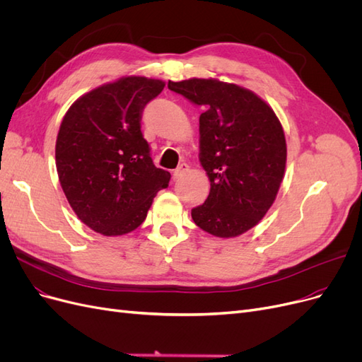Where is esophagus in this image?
Masks as SVG:
<instances>
[{
    "mask_svg": "<svg viewBox=\"0 0 362 362\" xmlns=\"http://www.w3.org/2000/svg\"><path fill=\"white\" fill-rule=\"evenodd\" d=\"M188 173H189V165L182 163L176 170H174V179H182V177H185Z\"/></svg>",
    "mask_w": 362,
    "mask_h": 362,
    "instance_id": "1",
    "label": "esophagus"
}]
</instances>
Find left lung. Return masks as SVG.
<instances>
[{
	"label": "left lung",
	"mask_w": 362,
	"mask_h": 362,
	"mask_svg": "<svg viewBox=\"0 0 362 362\" xmlns=\"http://www.w3.org/2000/svg\"><path fill=\"white\" fill-rule=\"evenodd\" d=\"M168 89L202 105L199 164L210 180L197 226L221 238L242 235L273 206L286 167L285 132L255 92L218 78L168 82Z\"/></svg>",
	"instance_id": "left-lung-1"
}]
</instances>
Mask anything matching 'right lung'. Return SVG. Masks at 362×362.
I'll return each instance as SVG.
<instances>
[{"label":"right lung","mask_w":362,"mask_h":362,"mask_svg":"<svg viewBox=\"0 0 362 362\" xmlns=\"http://www.w3.org/2000/svg\"><path fill=\"white\" fill-rule=\"evenodd\" d=\"M165 82L120 77L77 98L57 137L61 188L77 218L107 237L143 223L158 191L171 174L156 168L141 134V112Z\"/></svg>","instance_id":"obj_1"}]
</instances>
